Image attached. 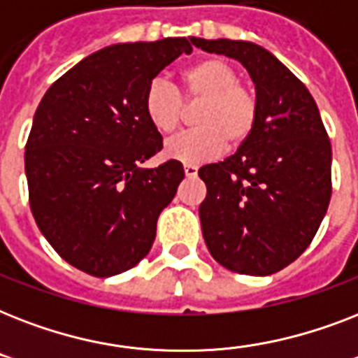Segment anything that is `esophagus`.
<instances>
[{"mask_svg":"<svg viewBox=\"0 0 358 358\" xmlns=\"http://www.w3.org/2000/svg\"><path fill=\"white\" fill-rule=\"evenodd\" d=\"M184 173L187 178H195L196 173H199V169H196L195 165H184Z\"/></svg>","mask_w":358,"mask_h":358,"instance_id":"1","label":"esophagus"}]
</instances>
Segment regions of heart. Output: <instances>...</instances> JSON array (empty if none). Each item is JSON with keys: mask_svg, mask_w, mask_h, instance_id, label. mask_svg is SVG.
Instances as JSON below:
<instances>
[{"mask_svg": "<svg viewBox=\"0 0 358 358\" xmlns=\"http://www.w3.org/2000/svg\"><path fill=\"white\" fill-rule=\"evenodd\" d=\"M238 72L223 59L196 61L180 74V91L162 80L152 81L143 109L157 134L171 135L184 120L182 102H201L193 115L196 129L165 145V157L195 165L215 157L227 148H238L249 139L258 122V96L252 87L238 81Z\"/></svg>", "mask_w": 358, "mask_h": 358, "instance_id": "heart-1", "label": "heart"}]
</instances>
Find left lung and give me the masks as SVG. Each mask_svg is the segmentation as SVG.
Returning a JSON list of instances; mask_svg holds the SVG:
<instances>
[{
	"instance_id": "1",
	"label": "left lung",
	"mask_w": 358,
	"mask_h": 358,
	"mask_svg": "<svg viewBox=\"0 0 358 358\" xmlns=\"http://www.w3.org/2000/svg\"><path fill=\"white\" fill-rule=\"evenodd\" d=\"M195 44L243 64L258 96V122L224 162L199 169V208L210 255L241 275L266 277L299 258L331 201V141L314 98L266 48L247 41Z\"/></svg>"
}]
</instances>
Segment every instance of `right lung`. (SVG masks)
Masks as SVG:
<instances>
[{"mask_svg": "<svg viewBox=\"0 0 358 358\" xmlns=\"http://www.w3.org/2000/svg\"><path fill=\"white\" fill-rule=\"evenodd\" d=\"M102 48L59 78L33 117L25 145L29 204L42 236L70 266L113 277L137 266L184 178L169 159L139 169L163 148L143 100L152 80L195 38Z\"/></svg>", "mask_w": 358, "mask_h": 358, "instance_id": "right-lung-1", "label": "right lung"}]
</instances>
